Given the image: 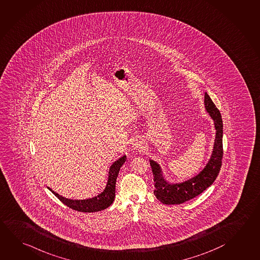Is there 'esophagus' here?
Here are the masks:
<instances>
[{
	"label": "esophagus",
	"instance_id": "34e87169",
	"mask_svg": "<svg viewBox=\"0 0 260 260\" xmlns=\"http://www.w3.org/2000/svg\"><path fill=\"white\" fill-rule=\"evenodd\" d=\"M133 147L135 149H137V150H141L142 148H143V144H142L141 141L137 140V141L133 144Z\"/></svg>",
	"mask_w": 260,
	"mask_h": 260
}]
</instances>
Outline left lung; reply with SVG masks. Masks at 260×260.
Returning a JSON list of instances; mask_svg holds the SVG:
<instances>
[{
	"label": "left lung",
	"mask_w": 260,
	"mask_h": 260,
	"mask_svg": "<svg viewBox=\"0 0 260 260\" xmlns=\"http://www.w3.org/2000/svg\"><path fill=\"white\" fill-rule=\"evenodd\" d=\"M204 105L208 113L213 118L216 130L213 154L205 168L190 180H186L182 183L170 184L161 174L159 165L154 160H149L156 188L154 194L156 199L164 204H180L195 198L213 184L221 170L223 154L222 116L207 92L204 94Z\"/></svg>",
	"instance_id": "8db88e82"
}]
</instances>
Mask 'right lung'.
<instances>
[{
  "instance_id": "obj_1",
  "label": "right lung",
  "mask_w": 260,
  "mask_h": 260,
  "mask_svg": "<svg viewBox=\"0 0 260 260\" xmlns=\"http://www.w3.org/2000/svg\"><path fill=\"white\" fill-rule=\"evenodd\" d=\"M125 160H126V156H122L110 167L108 180L106 182L105 188L103 190V192H101L99 195L95 196L93 198L87 199V200H70V199L64 198L60 195H58L55 191H53L52 189H50L49 188L48 189H50L53 193L55 194V196L57 199H59L65 205L75 210V211L82 212V213L99 212V211L108 208L114 201L116 179L118 176L120 168L123 166Z\"/></svg>"
}]
</instances>
